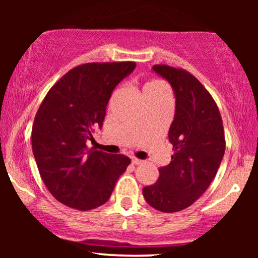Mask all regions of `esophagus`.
Returning a JSON list of instances; mask_svg holds the SVG:
<instances>
[{
	"instance_id": "obj_1",
	"label": "esophagus",
	"mask_w": 258,
	"mask_h": 258,
	"mask_svg": "<svg viewBox=\"0 0 258 258\" xmlns=\"http://www.w3.org/2000/svg\"><path fill=\"white\" fill-rule=\"evenodd\" d=\"M132 163L135 165H139V164H142V161L139 160V158H136V157H132Z\"/></svg>"
}]
</instances>
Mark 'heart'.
Masks as SVG:
<instances>
[{
	"instance_id": "obj_1",
	"label": "heart",
	"mask_w": 258,
	"mask_h": 258,
	"mask_svg": "<svg viewBox=\"0 0 258 258\" xmlns=\"http://www.w3.org/2000/svg\"><path fill=\"white\" fill-rule=\"evenodd\" d=\"M167 91L165 90L164 84L160 81H150L143 86V93H151V91Z\"/></svg>"
}]
</instances>
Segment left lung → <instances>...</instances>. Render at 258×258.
<instances>
[{
	"instance_id": "obj_1",
	"label": "left lung",
	"mask_w": 258,
	"mask_h": 258,
	"mask_svg": "<svg viewBox=\"0 0 258 258\" xmlns=\"http://www.w3.org/2000/svg\"><path fill=\"white\" fill-rule=\"evenodd\" d=\"M153 72L168 81L175 95L169 129L175 153L157 181L144 186L143 196L156 210L175 213L191 206L216 176L225 150L223 123L214 98L191 74L163 64Z\"/></svg>"
}]
</instances>
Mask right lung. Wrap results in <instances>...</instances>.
Returning a JSON list of instances; mask_svg holds the SVG:
<instances>
[{
    "instance_id": "obj_1",
    "label": "right lung",
    "mask_w": 258,
    "mask_h": 258,
    "mask_svg": "<svg viewBox=\"0 0 258 258\" xmlns=\"http://www.w3.org/2000/svg\"><path fill=\"white\" fill-rule=\"evenodd\" d=\"M136 68L135 62L87 63L66 74L38 108L31 146L45 186L58 202L90 210L110 199L130 164L123 155L88 149L94 128H102L109 98Z\"/></svg>"
}]
</instances>
